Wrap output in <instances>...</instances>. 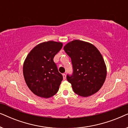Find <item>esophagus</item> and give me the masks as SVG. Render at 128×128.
I'll return each mask as SVG.
<instances>
[{
  "label": "esophagus",
  "instance_id": "1",
  "mask_svg": "<svg viewBox=\"0 0 128 128\" xmlns=\"http://www.w3.org/2000/svg\"><path fill=\"white\" fill-rule=\"evenodd\" d=\"M62 76H63V78H64V80H65L66 78V74H64V73H63Z\"/></svg>",
  "mask_w": 128,
  "mask_h": 128
}]
</instances>
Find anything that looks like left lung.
Listing matches in <instances>:
<instances>
[{"label":"left lung","instance_id":"1","mask_svg":"<svg viewBox=\"0 0 128 128\" xmlns=\"http://www.w3.org/2000/svg\"><path fill=\"white\" fill-rule=\"evenodd\" d=\"M70 57L73 73L67 75L75 93L82 97L95 94L102 86L106 76V66L98 50L87 42L75 40L64 47Z\"/></svg>","mask_w":128,"mask_h":128}]
</instances>
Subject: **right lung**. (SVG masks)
Here are the masks:
<instances>
[{"label": "right lung", "instance_id": "obj_1", "mask_svg": "<svg viewBox=\"0 0 128 128\" xmlns=\"http://www.w3.org/2000/svg\"><path fill=\"white\" fill-rule=\"evenodd\" d=\"M62 46L60 42H44L33 48L26 57L24 78L28 87L36 96L48 98L58 92L63 76L54 58Z\"/></svg>", "mask_w": 128, "mask_h": 128}]
</instances>
